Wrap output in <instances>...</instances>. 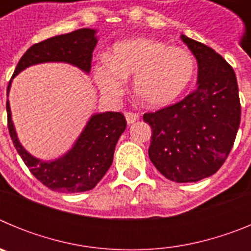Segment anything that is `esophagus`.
<instances>
[{
    "instance_id": "esophagus-1",
    "label": "esophagus",
    "mask_w": 251,
    "mask_h": 251,
    "mask_svg": "<svg viewBox=\"0 0 251 251\" xmlns=\"http://www.w3.org/2000/svg\"><path fill=\"white\" fill-rule=\"evenodd\" d=\"M126 119H127L128 124H133L134 122H137L139 119V115L137 113H132V112H127L126 113Z\"/></svg>"
}]
</instances>
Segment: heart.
Listing matches in <instances>:
<instances>
[{
    "mask_svg": "<svg viewBox=\"0 0 251 251\" xmlns=\"http://www.w3.org/2000/svg\"><path fill=\"white\" fill-rule=\"evenodd\" d=\"M196 64L191 51L170 46L159 40L138 37L113 46L93 68L94 81L101 94L110 99L124 93L133 76V89L146 105L162 108L176 101L194 79Z\"/></svg>",
    "mask_w": 251,
    "mask_h": 251,
    "instance_id": "b5f03b06",
    "label": "heart"
}]
</instances>
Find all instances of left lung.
I'll return each mask as SVG.
<instances>
[{"mask_svg":"<svg viewBox=\"0 0 251 251\" xmlns=\"http://www.w3.org/2000/svg\"><path fill=\"white\" fill-rule=\"evenodd\" d=\"M197 60L196 90L143 121L152 127L148 156L166 178L197 182L219 171L240 126L241 106L234 69L214 49L181 35Z\"/></svg>","mask_w":251,"mask_h":251,"instance_id":"8db88e82","label":"left lung"}]
</instances>
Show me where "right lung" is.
I'll return each mask as SVG.
<instances>
[{
	"label": "right lung",
	"instance_id": "add662e5",
	"mask_svg": "<svg viewBox=\"0 0 251 251\" xmlns=\"http://www.w3.org/2000/svg\"><path fill=\"white\" fill-rule=\"evenodd\" d=\"M97 31L80 28L50 37L31 46L20 59L12 77L26 68L41 63H68L85 73L90 72L92 56L98 39ZM11 80L7 86L10 92ZM7 126L13 146L30 172L46 187L57 192L75 194L89 191L103 178L113 162L115 145L127 127L122 113L105 112L92 115L70 151L54 161H41L22 147L6 103Z\"/></svg>",
	"mask_w": 251,
	"mask_h": 251
}]
</instances>
